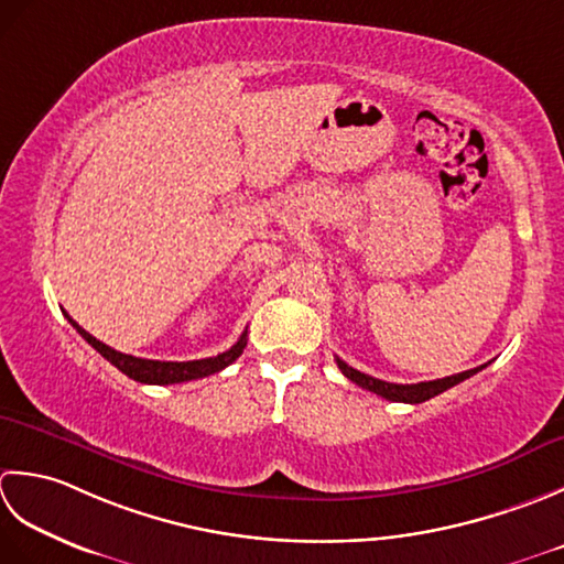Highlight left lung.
Listing matches in <instances>:
<instances>
[{
	"instance_id": "1",
	"label": "left lung",
	"mask_w": 564,
	"mask_h": 564,
	"mask_svg": "<svg viewBox=\"0 0 564 564\" xmlns=\"http://www.w3.org/2000/svg\"><path fill=\"white\" fill-rule=\"evenodd\" d=\"M340 372L346 375L350 382H355L358 387L367 389V392H375L377 397L389 399V401H404V404H421V401H429L433 397H438L445 389H451L459 382H465L473 375H477L479 370H485L487 365H479L475 370H465V372H457L451 377H443V379H433V382H419V384H394V382H384V379H375L370 375H365L360 370H355L348 362H343L340 358H336Z\"/></svg>"
}]
</instances>
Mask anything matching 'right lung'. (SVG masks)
I'll return each instance as SVG.
<instances>
[{"instance_id": "1", "label": "right lung", "mask_w": 564, "mask_h": 564, "mask_svg": "<svg viewBox=\"0 0 564 564\" xmlns=\"http://www.w3.org/2000/svg\"><path fill=\"white\" fill-rule=\"evenodd\" d=\"M67 321H70L79 336H83L89 346L101 355V358H107L126 377H131V379H135V382H143V384H180V382H189V379H199V377H209L214 372H221L224 367H228L240 358V352H243V348H246V336H248V330H243V336L238 338L236 346H231L221 355H216V358L189 360V362H163V360L133 358V355L113 350L107 346V343H101L95 336H89V333L70 316H67Z\"/></svg>"}]
</instances>
